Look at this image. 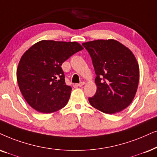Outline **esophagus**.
<instances>
[{"mask_svg":"<svg viewBox=\"0 0 157 157\" xmlns=\"http://www.w3.org/2000/svg\"><path fill=\"white\" fill-rule=\"evenodd\" d=\"M84 84H85L84 82H81L80 83H78V86H83V85H84Z\"/></svg>","mask_w":157,"mask_h":157,"instance_id":"1","label":"esophagus"}]
</instances>
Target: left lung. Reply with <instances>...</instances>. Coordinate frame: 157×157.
Returning a JSON list of instances; mask_svg holds the SVG:
<instances>
[{
    "instance_id": "1",
    "label": "left lung",
    "mask_w": 157,
    "mask_h": 157,
    "mask_svg": "<svg viewBox=\"0 0 157 157\" xmlns=\"http://www.w3.org/2000/svg\"><path fill=\"white\" fill-rule=\"evenodd\" d=\"M82 45L94 68L97 91L89 97L92 107L107 114L119 113L130 105L137 91L139 66L133 52L117 40H97Z\"/></svg>"
}]
</instances>
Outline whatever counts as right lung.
<instances>
[{"label": "right lung", "instance_id": "right-lung-1", "mask_svg": "<svg viewBox=\"0 0 157 157\" xmlns=\"http://www.w3.org/2000/svg\"><path fill=\"white\" fill-rule=\"evenodd\" d=\"M83 49L76 42L42 40L24 52L16 78L24 98L32 108L52 113L66 105L72 88L66 84L61 66Z\"/></svg>", "mask_w": 157, "mask_h": 157}]
</instances>
